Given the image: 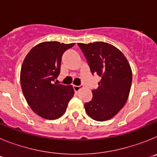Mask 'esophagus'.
Segmentation results:
<instances>
[{"mask_svg":"<svg viewBox=\"0 0 157 157\" xmlns=\"http://www.w3.org/2000/svg\"><path fill=\"white\" fill-rule=\"evenodd\" d=\"M73 88H74V90L75 91V92H78V91L82 88V86H74Z\"/></svg>","mask_w":157,"mask_h":157,"instance_id":"1","label":"esophagus"}]
</instances>
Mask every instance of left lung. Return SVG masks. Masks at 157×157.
<instances>
[{"label":"left lung","mask_w":157,"mask_h":157,"mask_svg":"<svg viewBox=\"0 0 157 157\" xmlns=\"http://www.w3.org/2000/svg\"><path fill=\"white\" fill-rule=\"evenodd\" d=\"M90 71L101 78L93 98L84 105L87 115L97 121L114 117L125 105L132 82V70L123 52L103 41L78 43Z\"/></svg>","instance_id":"8db88e82"}]
</instances>
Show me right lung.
Returning a JSON list of instances; mask_svg holds the SVG:
<instances>
[{
    "mask_svg": "<svg viewBox=\"0 0 157 157\" xmlns=\"http://www.w3.org/2000/svg\"><path fill=\"white\" fill-rule=\"evenodd\" d=\"M75 43L44 41L36 45L25 57L20 71V83L30 109L46 120L64 114L75 91L73 86L54 83L60 72L63 52Z\"/></svg>",
    "mask_w": 157,
    "mask_h": 157,
    "instance_id": "obj_1",
    "label": "right lung"
}]
</instances>
